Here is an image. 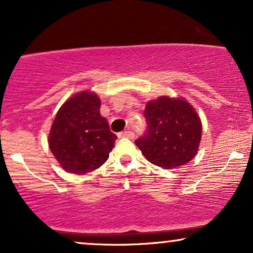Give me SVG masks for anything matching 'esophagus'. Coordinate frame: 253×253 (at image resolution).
Instances as JSON below:
<instances>
[{"mask_svg": "<svg viewBox=\"0 0 253 253\" xmlns=\"http://www.w3.org/2000/svg\"><path fill=\"white\" fill-rule=\"evenodd\" d=\"M119 137L120 138H130V139H132L134 137V133L132 131H123V132H120L119 133Z\"/></svg>", "mask_w": 253, "mask_h": 253, "instance_id": "1", "label": "esophagus"}]
</instances>
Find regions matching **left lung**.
I'll return each mask as SVG.
<instances>
[{"label": "left lung", "mask_w": 253, "mask_h": 253, "mask_svg": "<svg viewBox=\"0 0 253 253\" xmlns=\"http://www.w3.org/2000/svg\"><path fill=\"white\" fill-rule=\"evenodd\" d=\"M147 131L134 141L151 164L171 169L196 157L202 122L195 108L181 98L160 96L146 103Z\"/></svg>", "instance_id": "1"}]
</instances>
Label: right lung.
Segmentation results:
<instances>
[{
  "instance_id": "1",
  "label": "right lung",
  "mask_w": 253,
  "mask_h": 253,
  "mask_svg": "<svg viewBox=\"0 0 253 253\" xmlns=\"http://www.w3.org/2000/svg\"><path fill=\"white\" fill-rule=\"evenodd\" d=\"M100 106L101 101L95 93L83 91L58 109L48 144L65 171L86 174L108 160L117 137L100 114Z\"/></svg>"
}]
</instances>
